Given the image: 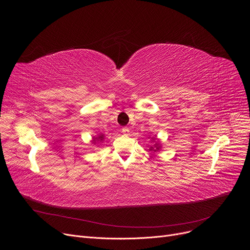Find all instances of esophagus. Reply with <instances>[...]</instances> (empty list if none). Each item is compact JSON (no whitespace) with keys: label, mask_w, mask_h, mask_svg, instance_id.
Instances as JSON below:
<instances>
[{"label":"esophagus","mask_w":250,"mask_h":250,"mask_svg":"<svg viewBox=\"0 0 250 250\" xmlns=\"http://www.w3.org/2000/svg\"><path fill=\"white\" fill-rule=\"evenodd\" d=\"M122 132L125 134V135H128L129 134V128L126 127V126H124L122 128Z\"/></svg>","instance_id":"obj_1"}]
</instances>
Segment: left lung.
<instances>
[{"label": "left lung", "instance_id": "8db88e82", "mask_svg": "<svg viewBox=\"0 0 250 250\" xmlns=\"http://www.w3.org/2000/svg\"><path fill=\"white\" fill-rule=\"evenodd\" d=\"M156 149H159V147H156Z\"/></svg>", "mask_w": 250, "mask_h": 250}]
</instances>
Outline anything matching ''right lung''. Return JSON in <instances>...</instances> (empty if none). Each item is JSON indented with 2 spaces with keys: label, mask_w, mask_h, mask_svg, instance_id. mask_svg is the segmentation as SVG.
<instances>
[{
  "label": "right lung",
  "mask_w": 250,
  "mask_h": 250,
  "mask_svg": "<svg viewBox=\"0 0 250 250\" xmlns=\"http://www.w3.org/2000/svg\"><path fill=\"white\" fill-rule=\"evenodd\" d=\"M100 139H101V140L104 139V136H103V135H100V136H98V137H95V138H94V144H96V142H97L98 140H100Z\"/></svg>",
  "instance_id": "right-lung-1"
}]
</instances>
